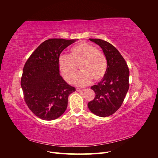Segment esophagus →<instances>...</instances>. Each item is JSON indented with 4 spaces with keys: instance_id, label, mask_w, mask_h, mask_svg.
Listing matches in <instances>:
<instances>
[{
    "instance_id": "1",
    "label": "esophagus",
    "mask_w": 158,
    "mask_h": 158,
    "mask_svg": "<svg viewBox=\"0 0 158 158\" xmlns=\"http://www.w3.org/2000/svg\"><path fill=\"white\" fill-rule=\"evenodd\" d=\"M76 91H77V92H84V91H85V89H84V88H76Z\"/></svg>"
}]
</instances>
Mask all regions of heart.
Returning <instances> with one entry per match:
<instances>
[{
  "label": "heart",
  "mask_w": 158,
  "mask_h": 158,
  "mask_svg": "<svg viewBox=\"0 0 158 158\" xmlns=\"http://www.w3.org/2000/svg\"><path fill=\"white\" fill-rule=\"evenodd\" d=\"M59 68L66 82L74 81L78 66L80 73L74 83L78 86H85L92 82L101 80L106 73L107 63L102 51L88 43L82 42L72 47L69 55H61L58 60Z\"/></svg>",
  "instance_id": "b5f03b06"
}]
</instances>
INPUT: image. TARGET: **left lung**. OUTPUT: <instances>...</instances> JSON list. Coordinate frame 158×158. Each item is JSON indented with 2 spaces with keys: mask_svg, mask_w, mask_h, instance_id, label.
<instances>
[{
  "mask_svg": "<svg viewBox=\"0 0 158 158\" xmlns=\"http://www.w3.org/2000/svg\"><path fill=\"white\" fill-rule=\"evenodd\" d=\"M89 40L102 49L107 59V69L102 80L91 87L95 96L88 106L94 114L106 117L121 106L129 88V70L125 60L113 45L99 39Z\"/></svg>",
  "mask_w": 158,
  "mask_h": 158,
  "instance_id": "obj_1",
  "label": "left lung"
}]
</instances>
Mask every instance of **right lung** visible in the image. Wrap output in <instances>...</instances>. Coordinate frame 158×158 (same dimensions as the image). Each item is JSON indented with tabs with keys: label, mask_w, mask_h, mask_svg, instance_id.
I'll use <instances>...</instances> for the list:
<instances>
[{
	"label": "right lung",
	"mask_w": 158,
	"mask_h": 158,
	"mask_svg": "<svg viewBox=\"0 0 158 158\" xmlns=\"http://www.w3.org/2000/svg\"><path fill=\"white\" fill-rule=\"evenodd\" d=\"M78 40L49 39L43 42L23 66L21 87L27 107L43 120L51 121L66 111L75 88L60 75L58 60L65 48Z\"/></svg>",
	"instance_id": "1"
}]
</instances>
